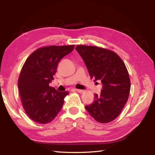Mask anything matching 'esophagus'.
<instances>
[{"mask_svg": "<svg viewBox=\"0 0 155 155\" xmlns=\"http://www.w3.org/2000/svg\"><path fill=\"white\" fill-rule=\"evenodd\" d=\"M77 92V93H84V91L83 90H81V89H77V88H75L74 89Z\"/></svg>", "mask_w": 155, "mask_h": 155, "instance_id": "esophagus-1", "label": "esophagus"}]
</instances>
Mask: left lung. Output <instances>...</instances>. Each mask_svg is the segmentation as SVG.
Masks as SVG:
<instances>
[{
  "mask_svg": "<svg viewBox=\"0 0 155 155\" xmlns=\"http://www.w3.org/2000/svg\"><path fill=\"white\" fill-rule=\"evenodd\" d=\"M76 50L84 61L94 81L100 80L103 90L85 108L94 120L107 123L114 120L128 101L129 75L123 61L115 52L94 46L78 45Z\"/></svg>",
  "mask_w": 155,
  "mask_h": 155,
  "instance_id": "1",
  "label": "left lung"
}]
</instances>
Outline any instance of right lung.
I'll use <instances>...</instances> for the list:
<instances>
[{"label":"right lung","mask_w":155,"mask_h":155,"mask_svg":"<svg viewBox=\"0 0 155 155\" xmlns=\"http://www.w3.org/2000/svg\"><path fill=\"white\" fill-rule=\"evenodd\" d=\"M74 45L50 46L37 49L29 56L18 78V87L22 107L36 123H50L61 111L68 91L49 87L58 62L74 50Z\"/></svg>","instance_id":"obj_1"}]
</instances>
